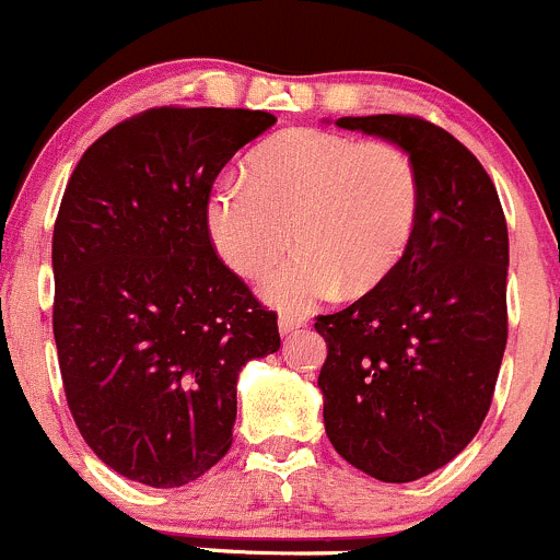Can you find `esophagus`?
<instances>
[{
	"label": "esophagus",
	"mask_w": 560,
	"mask_h": 560,
	"mask_svg": "<svg viewBox=\"0 0 560 560\" xmlns=\"http://www.w3.org/2000/svg\"><path fill=\"white\" fill-rule=\"evenodd\" d=\"M304 324H307V315H302V313H282L278 320L280 335H293V331L302 329Z\"/></svg>",
	"instance_id": "obj_1"
}]
</instances>
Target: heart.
Instances as JSON below:
<instances>
[{"label":"heart","instance_id":"b5f03b06","mask_svg":"<svg viewBox=\"0 0 560 560\" xmlns=\"http://www.w3.org/2000/svg\"><path fill=\"white\" fill-rule=\"evenodd\" d=\"M422 209L413 160L389 141L329 130L282 132L225 176L207 203L220 258L242 278H261L293 240L302 250L264 291L280 307H307L337 288L368 293L406 258Z\"/></svg>","mask_w":560,"mask_h":560}]
</instances>
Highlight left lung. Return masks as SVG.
<instances>
[{"label": "left lung", "instance_id": "8db88e82", "mask_svg": "<svg viewBox=\"0 0 560 560\" xmlns=\"http://www.w3.org/2000/svg\"><path fill=\"white\" fill-rule=\"evenodd\" d=\"M346 130L413 160L422 209L406 258L346 310L315 318L318 386L342 460L381 481H413L479 433L506 348L509 234L479 160L422 116H342Z\"/></svg>", "mask_w": 560, "mask_h": 560}]
</instances>
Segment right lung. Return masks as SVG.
<instances>
[{
	"mask_svg": "<svg viewBox=\"0 0 560 560\" xmlns=\"http://www.w3.org/2000/svg\"><path fill=\"white\" fill-rule=\"evenodd\" d=\"M267 110L163 105L110 127L54 223V340L65 397L116 474L182 487L231 450L236 378L280 348L278 313L218 258L207 203Z\"/></svg>",
	"mask_w": 560,
	"mask_h": 560,
	"instance_id": "obj_1",
	"label": "right lung"
}]
</instances>
